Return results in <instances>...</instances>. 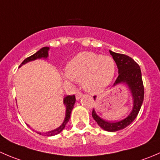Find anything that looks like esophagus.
I'll return each instance as SVG.
<instances>
[{
	"instance_id": "obj_1",
	"label": "esophagus",
	"mask_w": 160,
	"mask_h": 160,
	"mask_svg": "<svg viewBox=\"0 0 160 160\" xmlns=\"http://www.w3.org/2000/svg\"><path fill=\"white\" fill-rule=\"evenodd\" d=\"M82 96H83V93H80V92H77V94H76V99L79 100Z\"/></svg>"
}]
</instances>
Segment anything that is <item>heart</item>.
Masks as SVG:
<instances>
[{
	"label": "heart",
	"instance_id": "obj_1",
	"mask_svg": "<svg viewBox=\"0 0 160 160\" xmlns=\"http://www.w3.org/2000/svg\"><path fill=\"white\" fill-rule=\"evenodd\" d=\"M115 70V62L111 56L82 52L68 62L65 77L68 80L83 82L87 91L97 94L111 84Z\"/></svg>",
	"mask_w": 160,
	"mask_h": 160
}]
</instances>
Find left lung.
Returning <instances> with one entry per match:
<instances>
[{
	"instance_id": "1",
	"label": "left lung",
	"mask_w": 160,
	"mask_h": 160,
	"mask_svg": "<svg viewBox=\"0 0 160 160\" xmlns=\"http://www.w3.org/2000/svg\"><path fill=\"white\" fill-rule=\"evenodd\" d=\"M110 53L115 61L118 70V76L114 86L119 83H126L129 88L133 99V108L129 115L119 122H111L104 120L96 114L93 109L92 117L101 128L108 132H116L126 128L135 119L139 112L144 100V86H143L142 72L138 64L128 56L111 51ZM94 100L96 96H93Z\"/></svg>"
}]
</instances>
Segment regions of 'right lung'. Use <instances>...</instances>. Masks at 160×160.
<instances>
[{"label": "right lung", "instance_id": "right-lung-1", "mask_svg": "<svg viewBox=\"0 0 160 160\" xmlns=\"http://www.w3.org/2000/svg\"><path fill=\"white\" fill-rule=\"evenodd\" d=\"M49 47L42 48V49L40 50H38L37 52H35V54H33L32 56H29V57L26 58V59H25V60L22 62V64L20 65V67H22L23 64L27 63V62H30V61L35 60V59H41V58H45V59H46V58L48 57V56H49V54H48V51H49ZM75 101H76L75 95H68V96L65 97L63 99V103H64V104L66 105V107H67V110H66L65 119H64V122H62V125L54 130L49 131V132H46V133H41V132H38V134H39V135H45V136H52V135H57V134L60 133V132L63 130V128H65V126H66V125H67V122H68L69 120H70L71 111H72V108H73Z\"/></svg>", "mask_w": 160, "mask_h": 160}]
</instances>
